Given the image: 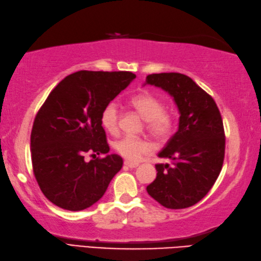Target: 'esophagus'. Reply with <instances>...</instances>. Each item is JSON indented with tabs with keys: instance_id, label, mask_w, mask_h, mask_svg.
Listing matches in <instances>:
<instances>
[{
	"instance_id": "obj_1",
	"label": "esophagus",
	"mask_w": 261,
	"mask_h": 261,
	"mask_svg": "<svg viewBox=\"0 0 261 261\" xmlns=\"http://www.w3.org/2000/svg\"><path fill=\"white\" fill-rule=\"evenodd\" d=\"M124 165L127 166V167H129V169H134V167L138 166V163H133V162H129V161H125Z\"/></svg>"
}]
</instances>
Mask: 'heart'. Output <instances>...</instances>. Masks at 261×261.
Segmentation results:
<instances>
[{"instance_id": "b5f03b06", "label": "heart", "mask_w": 261, "mask_h": 261, "mask_svg": "<svg viewBox=\"0 0 261 261\" xmlns=\"http://www.w3.org/2000/svg\"><path fill=\"white\" fill-rule=\"evenodd\" d=\"M129 103L145 118L146 129L150 135L163 140L172 134L174 127L173 114L164 108L163 100L143 91L130 97ZM100 123L103 128L109 133H116L119 125V109L115 101H109L102 108L100 114ZM114 148L119 155L130 162L140 161L144 155L152 152V145L145 138L134 136H123L114 142Z\"/></svg>"}]
</instances>
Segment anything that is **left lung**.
I'll return each mask as SVG.
<instances>
[{
	"label": "left lung",
	"instance_id": "8db88e82",
	"mask_svg": "<svg viewBox=\"0 0 261 261\" xmlns=\"http://www.w3.org/2000/svg\"><path fill=\"white\" fill-rule=\"evenodd\" d=\"M146 83L174 97L178 107V130L159 158L171 164H156L158 175L146 188L167 209H185L207 194L221 172L225 135L222 117L213 98L190 77L178 72L152 73Z\"/></svg>",
	"mask_w": 261,
	"mask_h": 261
}]
</instances>
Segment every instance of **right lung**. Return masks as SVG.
Returning <instances> with one entry per match:
<instances>
[{
	"label": "right lung",
	"instance_id": "1",
	"mask_svg": "<svg viewBox=\"0 0 261 261\" xmlns=\"http://www.w3.org/2000/svg\"><path fill=\"white\" fill-rule=\"evenodd\" d=\"M134 78L129 71L80 70L61 80L40 107L31 130L32 169L42 193L57 206L87 209L120 171L117 154L89 162L84 156L109 152L101 111Z\"/></svg>",
	"mask_w": 261,
	"mask_h": 261
}]
</instances>
